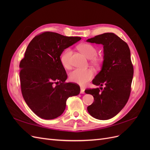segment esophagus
Segmentation results:
<instances>
[{"label": "esophagus", "mask_w": 150, "mask_h": 150, "mask_svg": "<svg viewBox=\"0 0 150 150\" xmlns=\"http://www.w3.org/2000/svg\"><path fill=\"white\" fill-rule=\"evenodd\" d=\"M81 94H84V88H81V91H80Z\"/></svg>", "instance_id": "1"}]
</instances>
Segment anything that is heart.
Returning a JSON list of instances; mask_svg holds the SVG:
<instances>
[{
  "label": "heart",
  "instance_id": "obj_1",
  "mask_svg": "<svg viewBox=\"0 0 150 150\" xmlns=\"http://www.w3.org/2000/svg\"><path fill=\"white\" fill-rule=\"evenodd\" d=\"M78 48L86 57L90 59L91 63L94 66L98 67L101 64V59L96 56L98 50L93 45L88 43L81 44ZM72 55V51L69 48L66 49L62 54L61 61L62 66L66 69H69L71 66ZM93 71L90 69H76L70 73L69 79L72 82L84 86L93 78Z\"/></svg>",
  "mask_w": 150,
  "mask_h": 150
}]
</instances>
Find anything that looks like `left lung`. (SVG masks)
I'll use <instances>...</instances> for the list:
<instances>
[{
    "instance_id": "left-lung-1",
    "label": "left lung",
    "mask_w": 150,
    "mask_h": 150,
    "mask_svg": "<svg viewBox=\"0 0 150 150\" xmlns=\"http://www.w3.org/2000/svg\"><path fill=\"white\" fill-rule=\"evenodd\" d=\"M86 41L103 44L104 49L101 70L93 80V84L101 87L85 90L86 94L93 95L94 101L87 110L96 119H111L121 111L129 98L134 72L130 50L126 42L111 33Z\"/></svg>"
}]
</instances>
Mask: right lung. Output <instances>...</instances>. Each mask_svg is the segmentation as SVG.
I'll return each instance as SVG.
<instances>
[{
    "instance_id": "right-lung-1",
    "label": "right lung",
    "mask_w": 150,
    "mask_h": 150,
    "mask_svg": "<svg viewBox=\"0 0 150 150\" xmlns=\"http://www.w3.org/2000/svg\"><path fill=\"white\" fill-rule=\"evenodd\" d=\"M81 39L44 32L34 38L27 47L19 64L21 91L28 106L40 118L52 120L61 116L67 98L79 94V86L65 83L67 75L60 56Z\"/></svg>"
}]
</instances>
